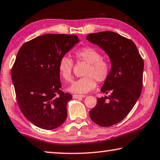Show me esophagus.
Instances as JSON below:
<instances>
[{
  "instance_id": "1",
  "label": "esophagus",
  "mask_w": 160,
  "mask_h": 160,
  "mask_svg": "<svg viewBox=\"0 0 160 160\" xmlns=\"http://www.w3.org/2000/svg\"><path fill=\"white\" fill-rule=\"evenodd\" d=\"M86 97L85 95H78V94H73V98H80Z\"/></svg>"
}]
</instances>
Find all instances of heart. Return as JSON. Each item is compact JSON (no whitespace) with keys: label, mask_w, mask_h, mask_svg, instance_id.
Listing matches in <instances>:
<instances>
[{"label":"heart","mask_w":160,"mask_h":160,"mask_svg":"<svg viewBox=\"0 0 160 160\" xmlns=\"http://www.w3.org/2000/svg\"><path fill=\"white\" fill-rule=\"evenodd\" d=\"M75 61L85 62L86 67L83 76L72 83L69 90L72 93H85L94 89L96 81L101 83L108 79L111 70L110 62L103 59L101 52L93 47H85L77 49L74 53ZM74 62L67 56L60 58L58 64L59 75L65 82H70L73 77Z\"/></svg>","instance_id":"heart-1"}]
</instances>
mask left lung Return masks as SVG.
Instances as JSON below:
<instances>
[{
	"label": "left lung",
	"mask_w": 160,
	"mask_h": 160,
	"mask_svg": "<svg viewBox=\"0 0 160 160\" xmlns=\"http://www.w3.org/2000/svg\"><path fill=\"white\" fill-rule=\"evenodd\" d=\"M86 40L103 49L111 62V73L101 89L109 96L98 98L96 106L89 111L95 123L109 127L123 120L140 98L144 62L135 43L118 33H91Z\"/></svg>",
	"instance_id": "obj_1"
}]
</instances>
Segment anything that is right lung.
<instances>
[{"label":"right lung","instance_id":"add662e5","mask_svg":"<svg viewBox=\"0 0 160 160\" xmlns=\"http://www.w3.org/2000/svg\"><path fill=\"white\" fill-rule=\"evenodd\" d=\"M78 42L76 35L45 34L26 42L18 52L11 71L17 102L37 127L53 130L67 118L72 96L62 91L58 64Z\"/></svg>","mask_w":160,"mask_h":160}]
</instances>
